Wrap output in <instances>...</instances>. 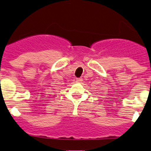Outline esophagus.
I'll return each mask as SVG.
<instances>
[{
  "label": "esophagus",
  "mask_w": 151,
  "mask_h": 151,
  "mask_svg": "<svg viewBox=\"0 0 151 151\" xmlns=\"http://www.w3.org/2000/svg\"><path fill=\"white\" fill-rule=\"evenodd\" d=\"M82 81H83L82 78H76V82L77 83H81V82H82Z\"/></svg>",
  "instance_id": "1"
}]
</instances>
